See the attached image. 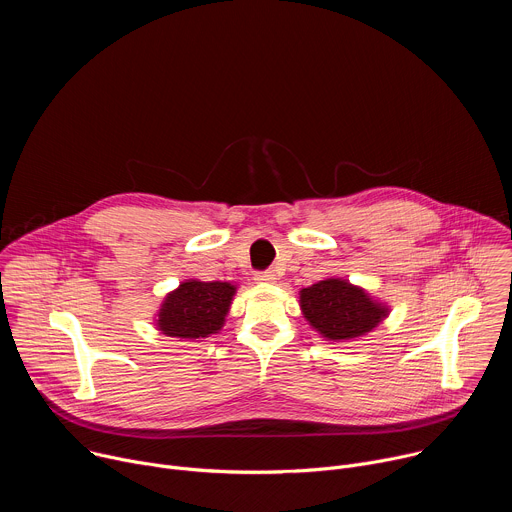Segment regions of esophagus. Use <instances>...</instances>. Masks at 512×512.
<instances>
[{
  "label": "esophagus",
  "mask_w": 512,
  "mask_h": 512,
  "mask_svg": "<svg viewBox=\"0 0 512 512\" xmlns=\"http://www.w3.org/2000/svg\"><path fill=\"white\" fill-rule=\"evenodd\" d=\"M277 277H275V271H271V269H265V271H257L255 273V281H259V283H273Z\"/></svg>",
  "instance_id": "esophagus-1"
}]
</instances>
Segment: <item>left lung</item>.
Returning <instances> with one entry per match:
<instances>
[{
  "instance_id": "obj_1",
  "label": "left lung",
  "mask_w": 512,
  "mask_h": 512,
  "mask_svg": "<svg viewBox=\"0 0 512 512\" xmlns=\"http://www.w3.org/2000/svg\"><path fill=\"white\" fill-rule=\"evenodd\" d=\"M300 306L324 338L340 342L364 336L387 318V306L346 279H324L300 291Z\"/></svg>"
}]
</instances>
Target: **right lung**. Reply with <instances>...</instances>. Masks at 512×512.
I'll use <instances>...</instances> for the list:
<instances>
[{"label": "right lung", "mask_w": 512, "mask_h": 512, "mask_svg": "<svg viewBox=\"0 0 512 512\" xmlns=\"http://www.w3.org/2000/svg\"><path fill=\"white\" fill-rule=\"evenodd\" d=\"M237 287L227 281L188 279L166 296L158 312V330L172 338H206L225 324Z\"/></svg>", "instance_id": "right-lung-1"}]
</instances>
